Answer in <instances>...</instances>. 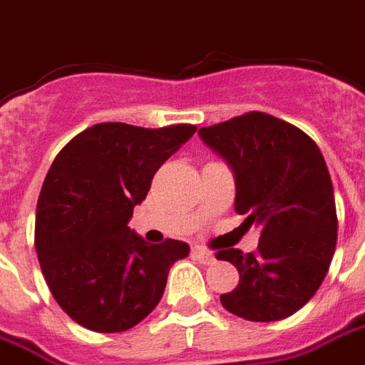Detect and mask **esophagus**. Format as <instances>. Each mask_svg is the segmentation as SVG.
Listing matches in <instances>:
<instances>
[{
    "label": "esophagus",
    "mask_w": 365,
    "mask_h": 365,
    "mask_svg": "<svg viewBox=\"0 0 365 365\" xmlns=\"http://www.w3.org/2000/svg\"><path fill=\"white\" fill-rule=\"evenodd\" d=\"M191 254H193L195 260L201 262V264H205V266H209V264H213L215 262V254L205 250V248H201V246H195V248L191 250Z\"/></svg>",
    "instance_id": "esophagus-1"
}]
</instances>
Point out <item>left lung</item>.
<instances>
[{
  "instance_id": "left-lung-1",
  "label": "left lung",
  "mask_w": 365,
  "mask_h": 365,
  "mask_svg": "<svg viewBox=\"0 0 365 365\" xmlns=\"http://www.w3.org/2000/svg\"><path fill=\"white\" fill-rule=\"evenodd\" d=\"M235 174V211L260 227L256 252H217L240 274L222 307L246 321L272 322L297 313L321 287L336 248V205L329 168L301 128L252 111L199 128Z\"/></svg>"
}]
</instances>
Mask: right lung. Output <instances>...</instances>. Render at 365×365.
Here are the masks:
<instances>
[{"label":"right lung","mask_w":365,"mask_h":365,"mask_svg":"<svg viewBox=\"0 0 365 365\" xmlns=\"http://www.w3.org/2000/svg\"><path fill=\"white\" fill-rule=\"evenodd\" d=\"M197 127L99 123L58 152L36 203L35 248L62 311L93 332L133 329L158 305L182 240L148 245L127 227L158 168Z\"/></svg>","instance_id":"add662e5"}]
</instances>
